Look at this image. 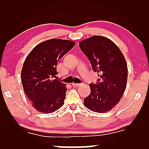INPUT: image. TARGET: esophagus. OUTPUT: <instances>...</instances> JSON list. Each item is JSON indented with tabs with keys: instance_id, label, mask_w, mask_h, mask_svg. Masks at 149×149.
Wrapping results in <instances>:
<instances>
[{
	"instance_id": "esophagus-1",
	"label": "esophagus",
	"mask_w": 149,
	"mask_h": 149,
	"mask_svg": "<svg viewBox=\"0 0 149 149\" xmlns=\"http://www.w3.org/2000/svg\"><path fill=\"white\" fill-rule=\"evenodd\" d=\"M80 85H81V84H76V83H73L72 84V86H74V87H78Z\"/></svg>"
}]
</instances>
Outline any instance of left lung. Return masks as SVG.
I'll return each instance as SVG.
<instances>
[{
	"instance_id": "8db88e82",
	"label": "left lung",
	"mask_w": 149,
	"mask_h": 149,
	"mask_svg": "<svg viewBox=\"0 0 149 149\" xmlns=\"http://www.w3.org/2000/svg\"><path fill=\"white\" fill-rule=\"evenodd\" d=\"M79 46L100 76L96 84H90L91 94L84 104L94 112L109 111L119 102L126 88V61L118 47L106 37L94 36L81 41Z\"/></svg>"
}]
</instances>
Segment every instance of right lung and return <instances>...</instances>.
<instances>
[{"mask_svg": "<svg viewBox=\"0 0 149 149\" xmlns=\"http://www.w3.org/2000/svg\"><path fill=\"white\" fill-rule=\"evenodd\" d=\"M75 42L61 39H50L40 43L25 60L21 73L24 93L35 109L51 113L64 103L67 88L54 79L58 61L74 47Z\"/></svg>", "mask_w": 149, "mask_h": 149, "instance_id": "right-lung-1", "label": "right lung"}]
</instances>
